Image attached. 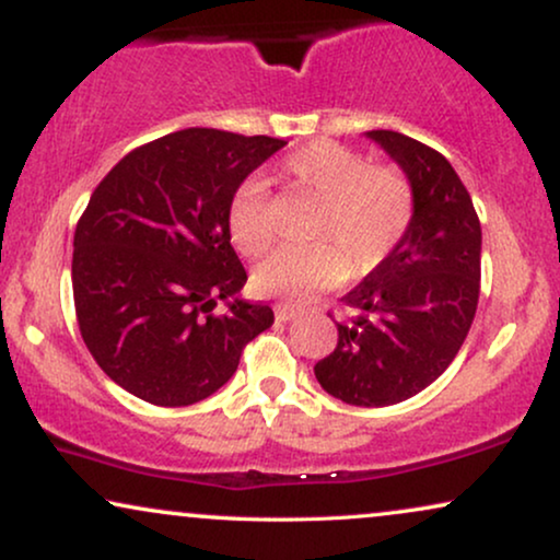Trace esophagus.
Returning a JSON list of instances; mask_svg holds the SVG:
<instances>
[{
  "instance_id": "esophagus-1",
  "label": "esophagus",
  "mask_w": 560,
  "mask_h": 560,
  "mask_svg": "<svg viewBox=\"0 0 560 560\" xmlns=\"http://www.w3.org/2000/svg\"><path fill=\"white\" fill-rule=\"evenodd\" d=\"M294 317H296V310L289 307V304H279V307H276V319H279V323H289V319Z\"/></svg>"
}]
</instances>
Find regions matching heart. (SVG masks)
Instances as JSON below:
<instances>
[{
  "label": "heart",
  "instance_id": "1",
  "mask_svg": "<svg viewBox=\"0 0 560 560\" xmlns=\"http://www.w3.org/2000/svg\"><path fill=\"white\" fill-rule=\"evenodd\" d=\"M276 178L317 197L312 235L330 237L310 248H284L253 271V289L268 296H300L332 289L348 271L366 276L384 266L415 220L412 178L397 163H371L366 153L335 140H312L276 166ZM235 250L258 258L271 248L266 186L248 178L228 202Z\"/></svg>",
  "mask_w": 560,
  "mask_h": 560
}]
</instances>
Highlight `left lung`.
Listing matches in <instances>:
<instances>
[{
  "label": "left lung",
  "mask_w": 560,
  "mask_h": 560,
  "mask_svg": "<svg viewBox=\"0 0 560 560\" xmlns=\"http://www.w3.org/2000/svg\"><path fill=\"white\" fill-rule=\"evenodd\" d=\"M412 178L417 207L397 253L342 296L350 315L317 361L327 394L355 407L399 405L430 386L464 346L481 289V225L435 148L394 130L366 132Z\"/></svg>",
  "instance_id": "obj_1"
}]
</instances>
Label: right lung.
<instances>
[{
	"mask_svg": "<svg viewBox=\"0 0 560 560\" xmlns=\"http://www.w3.org/2000/svg\"><path fill=\"white\" fill-rule=\"evenodd\" d=\"M287 140L189 128L136 148L102 178L73 233L81 338L125 392L159 407L228 384L243 348L271 327L268 304L237 300L248 273L228 202ZM229 300L222 316L213 315Z\"/></svg>",
	"mask_w": 560,
	"mask_h": 560,
	"instance_id": "obj_1",
	"label": "right lung"
}]
</instances>
